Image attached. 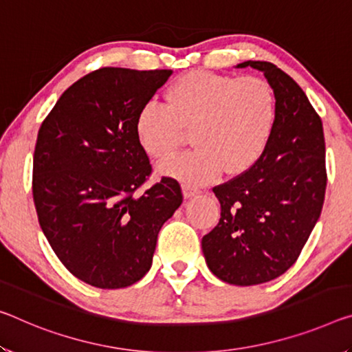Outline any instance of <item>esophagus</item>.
<instances>
[{"label": "esophagus", "mask_w": 352, "mask_h": 352, "mask_svg": "<svg viewBox=\"0 0 352 352\" xmlns=\"http://www.w3.org/2000/svg\"><path fill=\"white\" fill-rule=\"evenodd\" d=\"M200 191L196 188H191L189 185H183V196H185V199H189V197H194L197 196Z\"/></svg>", "instance_id": "1"}]
</instances>
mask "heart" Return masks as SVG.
Here are the masks:
<instances>
[{"mask_svg":"<svg viewBox=\"0 0 352 352\" xmlns=\"http://www.w3.org/2000/svg\"><path fill=\"white\" fill-rule=\"evenodd\" d=\"M166 106L144 104L136 136L155 160H166L191 131L196 147L160 166V172L186 185H204L250 169L270 142L277 117L274 91L263 78L191 72L166 91Z\"/></svg>","mask_w":352,"mask_h":352,"instance_id":"heart-1","label":"heart"}]
</instances>
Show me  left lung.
Returning <instances> with one entry per match:
<instances>
[{
  "label": "left lung",
  "mask_w": 352,
  "mask_h": 352,
  "mask_svg": "<svg viewBox=\"0 0 352 352\" xmlns=\"http://www.w3.org/2000/svg\"><path fill=\"white\" fill-rule=\"evenodd\" d=\"M236 67L263 72L274 91L277 117L258 161L213 188L221 219L202 238V250L216 277L249 287L289 270L320 219L326 144L320 116L292 76L266 60Z\"/></svg>",
  "instance_id": "1"
}]
</instances>
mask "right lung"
I'll use <instances>...</instances> for the list:
<instances>
[{
  "mask_svg": "<svg viewBox=\"0 0 352 352\" xmlns=\"http://www.w3.org/2000/svg\"><path fill=\"white\" fill-rule=\"evenodd\" d=\"M172 70L103 67L74 82L37 135L32 197L38 224L67 270L97 288H125L147 274L164 222L183 202L152 174L136 117Z\"/></svg>",
  "mask_w": 352,
  "mask_h": 352,
  "instance_id": "1",
  "label": "right lung"
}]
</instances>
